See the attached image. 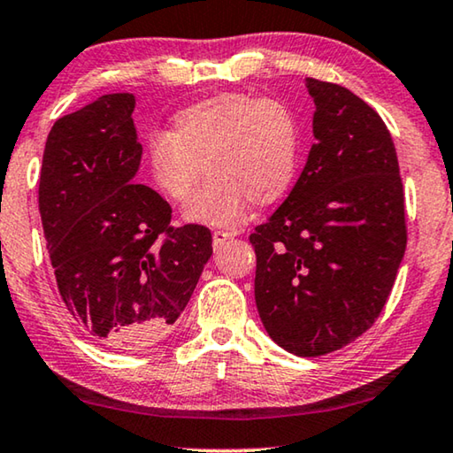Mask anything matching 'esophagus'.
I'll list each match as a JSON object with an SVG mask.
<instances>
[{
  "label": "esophagus",
  "instance_id": "1",
  "mask_svg": "<svg viewBox=\"0 0 453 453\" xmlns=\"http://www.w3.org/2000/svg\"><path fill=\"white\" fill-rule=\"evenodd\" d=\"M229 238H232V234H229V232H221V229H215V232H213V248L215 250L224 248V244Z\"/></svg>",
  "mask_w": 453,
  "mask_h": 453
}]
</instances>
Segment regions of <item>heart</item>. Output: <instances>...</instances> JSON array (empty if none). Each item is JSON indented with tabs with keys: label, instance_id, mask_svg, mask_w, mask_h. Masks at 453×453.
<instances>
[{
	"label": "heart",
	"instance_id": "1",
	"mask_svg": "<svg viewBox=\"0 0 453 453\" xmlns=\"http://www.w3.org/2000/svg\"><path fill=\"white\" fill-rule=\"evenodd\" d=\"M299 126L285 101L250 93H219L179 110L171 132L146 138L150 183L174 205H185L207 180L187 219L215 227L235 226L250 203L268 205L293 183Z\"/></svg>",
	"mask_w": 453,
	"mask_h": 453
}]
</instances>
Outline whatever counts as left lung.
I'll return each instance as SVG.
<instances>
[{"label":"left lung","mask_w":453,"mask_h":453,"mask_svg":"<svg viewBox=\"0 0 453 453\" xmlns=\"http://www.w3.org/2000/svg\"><path fill=\"white\" fill-rule=\"evenodd\" d=\"M315 144L293 191L256 226L254 296L296 356L335 352L372 327L407 248L399 160L382 118L346 87L305 79Z\"/></svg>","instance_id":"1"}]
</instances>
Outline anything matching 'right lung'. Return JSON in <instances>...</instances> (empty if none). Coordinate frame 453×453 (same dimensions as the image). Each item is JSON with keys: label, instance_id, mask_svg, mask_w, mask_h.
Instances as JSON below:
<instances>
[{"label": "right lung", "instance_id": "add662e5", "mask_svg": "<svg viewBox=\"0 0 453 453\" xmlns=\"http://www.w3.org/2000/svg\"><path fill=\"white\" fill-rule=\"evenodd\" d=\"M134 104L110 93L54 121L38 187L60 299L79 327L119 349L171 332L213 252L205 226L174 227L171 205L134 183Z\"/></svg>", "mask_w": 453, "mask_h": 453}]
</instances>
